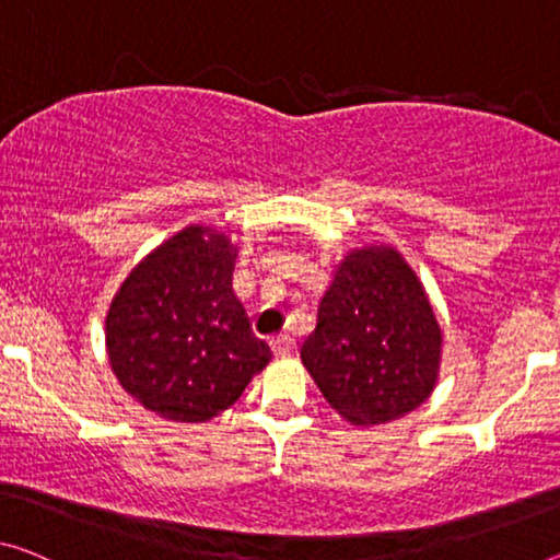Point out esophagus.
<instances>
[{
    "instance_id": "obj_1",
    "label": "esophagus",
    "mask_w": 560,
    "mask_h": 560,
    "mask_svg": "<svg viewBox=\"0 0 560 560\" xmlns=\"http://www.w3.org/2000/svg\"><path fill=\"white\" fill-rule=\"evenodd\" d=\"M294 339L289 337V334H277V337L271 339V349H273V354L277 357H289L291 352H294Z\"/></svg>"
}]
</instances>
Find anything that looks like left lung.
Segmentation results:
<instances>
[{
    "label": "left lung",
    "instance_id": "8db88e82",
    "mask_svg": "<svg viewBox=\"0 0 560 560\" xmlns=\"http://www.w3.org/2000/svg\"><path fill=\"white\" fill-rule=\"evenodd\" d=\"M442 331L422 281L392 246H362L337 266L302 362L347 422L385 424L435 389Z\"/></svg>",
    "mask_w": 560,
    "mask_h": 560
}]
</instances>
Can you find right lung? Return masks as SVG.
I'll use <instances>...</instances> for the list:
<instances>
[{"mask_svg": "<svg viewBox=\"0 0 560 560\" xmlns=\"http://www.w3.org/2000/svg\"><path fill=\"white\" fill-rule=\"evenodd\" d=\"M236 256L226 233L186 226L120 283L107 308L105 347L122 389L145 410L206 422L271 362L233 294Z\"/></svg>", "mask_w": 560, "mask_h": 560, "instance_id": "add662e5", "label": "right lung"}]
</instances>
